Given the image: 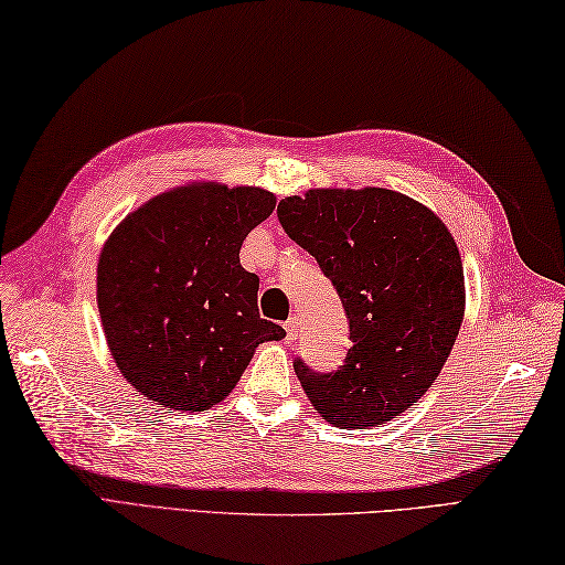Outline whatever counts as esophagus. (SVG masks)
<instances>
[{"instance_id": "1", "label": "esophagus", "mask_w": 565, "mask_h": 565, "mask_svg": "<svg viewBox=\"0 0 565 565\" xmlns=\"http://www.w3.org/2000/svg\"><path fill=\"white\" fill-rule=\"evenodd\" d=\"M286 334H289V340H296V334H298V318L296 316L286 320Z\"/></svg>"}]
</instances>
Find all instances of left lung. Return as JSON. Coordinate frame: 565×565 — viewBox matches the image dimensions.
Instances as JSON below:
<instances>
[{
	"mask_svg": "<svg viewBox=\"0 0 565 565\" xmlns=\"http://www.w3.org/2000/svg\"><path fill=\"white\" fill-rule=\"evenodd\" d=\"M276 213L350 318L352 347L334 374L294 364L308 401L342 429L388 423L423 398L459 338L466 284L449 227L425 203L381 186L308 189Z\"/></svg>",
	"mask_w": 565,
	"mask_h": 565,
	"instance_id": "obj_1",
	"label": "left lung"
}]
</instances>
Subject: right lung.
<instances>
[{"label":"right lung","mask_w":565,"mask_h":565,"mask_svg":"<svg viewBox=\"0 0 565 565\" xmlns=\"http://www.w3.org/2000/svg\"><path fill=\"white\" fill-rule=\"evenodd\" d=\"M276 196L259 186L189 182L114 227L97 264L106 344L148 401L201 413L231 395L262 342L286 332L259 318V276L239 264Z\"/></svg>","instance_id":"1"}]
</instances>
